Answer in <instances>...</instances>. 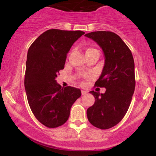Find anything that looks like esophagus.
I'll return each instance as SVG.
<instances>
[{
  "mask_svg": "<svg viewBox=\"0 0 156 156\" xmlns=\"http://www.w3.org/2000/svg\"><path fill=\"white\" fill-rule=\"evenodd\" d=\"M87 94V91H84V90L82 91V95H85V94Z\"/></svg>",
  "mask_w": 156,
  "mask_h": 156,
  "instance_id": "1",
  "label": "esophagus"
}]
</instances>
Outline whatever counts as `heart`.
I'll use <instances>...</instances> for the list:
<instances>
[{
  "mask_svg": "<svg viewBox=\"0 0 156 156\" xmlns=\"http://www.w3.org/2000/svg\"><path fill=\"white\" fill-rule=\"evenodd\" d=\"M92 50V49H91V48H89V49H88V50Z\"/></svg>",
  "mask_w": 156,
  "mask_h": 156,
  "instance_id": "b5f03b06",
  "label": "heart"
}]
</instances>
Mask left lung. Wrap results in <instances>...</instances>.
<instances>
[{
  "label": "left lung",
  "mask_w": 156,
  "mask_h": 156,
  "mask_svg": "<svg viewBox=\"0 0 156 156\" xmlns=\"http://www.w3.org/2000/svg\"><path fill=\"white\" fill-rule=\"evenodd\" d=\"M85 36L94 40L105 56L103 71L94 85L104 87L106 91H90L96 101L87 109V118L94 126L108 129L122 120L131 104L136 86L133 57L129 47L113 32H91Z\"/></svg>",
  "instance_id": "obj_1"
}]
</instances>
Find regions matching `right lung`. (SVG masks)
<instances>
[{"label": "right lung", "mask_w": 156, "mask_h": 156, "mask_svg": "<svg viewBox=\"0 0 156 156\" xmlns=\"http://www.w3.org/2000/svg\"><path fill=\"white\" fill-rule=\"evenodd\" d=\"M84 33L50 29L41 34L28 49L24 82L27 101L35 118L48 128L63 125L72 104L82 95L80 89L63 88L55 78L65 67L72 44Z\"/></svg>", "instance_id": "right-lung-1"}]
</instances>
